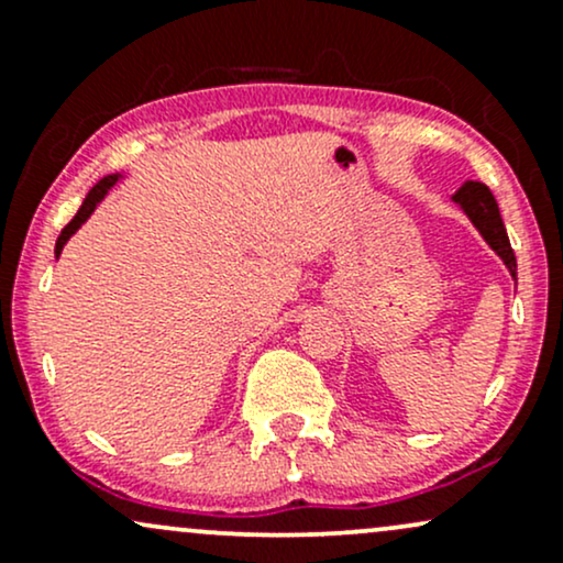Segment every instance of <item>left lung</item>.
<instances>
[{
    "label": "left lung",
    "instance_id": "8db88e82",
    "mask_svg": "<svg viewBox=\"0 0 563 563\" xmlns=\"http://www.w3.org/2000/svg\"><path fill=\"white\" fill-rule=\"evenodd\" d=\"M453 200L466 210V216L472 218L474 227L479 229V234L485 236L495 253L504 257L508 271H511V276L517 279V255H514L511 242H508L504 218H500L498 202H495L493 191L479 181H466L464 187L455 191Z\"/></svg>",
    "mask_w": 563,
    "mask_h": 563
}]
</instances>
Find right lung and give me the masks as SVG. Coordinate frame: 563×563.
<instances>
[{
  "mask_svg": "<svg viewBox=\"0 0 563 563\" xmlns=\"http://www.w3.org/2000/svg\"><path fill=\"white\" fill-rule=\"evenodd\" d=\"M118 181V176H104L102 178V181H99L97 184V187H91V191H89V195H86V200H84V205H81V208H78V213L76 216H73V221L68 223V227H65L63 231H59V236H57V247H55V253L59 255V253H63V244L65 242H68L70 240V234H76V229L78 227H81V223L86 221V218H89L91 216V210H95L97 208V202L99 200H102V197L104 195H108V189L112 187V184H115Z\"/></svg>",
  "mask_w": 563,
  "mask_h": 563,
  "instance_id": "obj_1",
  "label": "right lung"
}]
</instances>
